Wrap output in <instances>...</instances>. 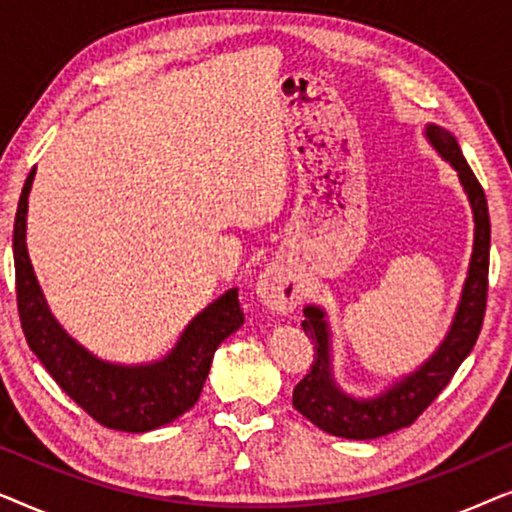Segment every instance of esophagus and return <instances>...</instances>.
Masks as SVG:
<instances>
[{
	"label": "esophagus",
	"mask_w": 512,
	"mask_h": 512,
	"mask_svg": "<svg viewBox=\"0 0 512 512\" xmlns=\"http://www.w3.org/2000/svg\"><path fill=\"white\" fill-rule=\"evenodd\" d=\"M256 293L261 303L272 312L286 314L300 303V284L284 270H265L256 284Z\"/></svg>",
	"instance_id": "obj_1"
}]
</instances>
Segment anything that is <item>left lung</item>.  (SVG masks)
<instances>
[{
    "instance_id": "obj_1",
    "label": "left lung",
    "mask_w": 512,
    "mask_h": 512,
    "mask_svg": "<svg viewBox=\"0 0 512 512\" xmlns=\"http://www.w3.org/2000/svg\"><path fill=\"white\" fill-rule=\"evenodd\" d=\"M426 139L457 170L473 209V254L457 314H454L443 345L415 373L405 375L401 382H396L394 387L380 396L354 398L347 396L333 380L331 333H328L326 312L317 305H307L303 310V331L314 342V361L310 373L293 389V408L310 419L314 426H319L321 431L331 433V436L370 440L410 426L436 401L440 391L450 384L452 375L457 373L461 361L471 354L475 340L480 335L487 307L489 240H492L487 198L480 181L475 179L473 170L468 167L454 135L440 128V125H426Z\"/></svg>"
}]
</instances>
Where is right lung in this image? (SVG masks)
<instances>
[{
    "label": "right lung",
    "mask_w": 512,
    "mask_h": 512,
    "mask_svg": "<svg viewBox=\"0 0 512 512\" xmlns=\"http://www.w3.org/2000/svg\"><path fill=\"white\" fill-rule=\"evenodd\" d=\"M34 170L27 174L13 223L18 314L27 345L58 387L107 429L144 433L165 426L198 403L216 347L244 324L237 289L207 305L184 328L172 352L144 366H118L97 359L62 331L48 310L34 277L25 244L27 195Z\"/></svg>",
    "instance_id": "add662e5"
}]
</instances>
